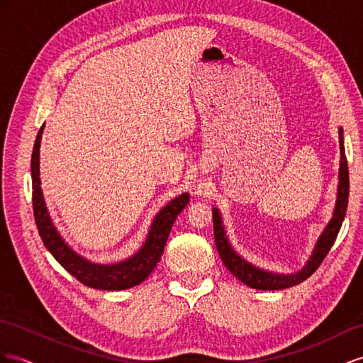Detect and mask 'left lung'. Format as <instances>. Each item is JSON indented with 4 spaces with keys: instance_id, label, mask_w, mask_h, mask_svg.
<instances>
[{
    "instance_id": "1",
    "label": "left lung",
    "mask_w": 363,
    "mask_h": 363,
    "mask_svg": "<svg viewBox=\"0 0 363 363\" xmlns=\"http://www.w3.org/2000/svg\"><path fill=\"white\" fill-rule=\"evenodd\" d=\"M343 130H339V144H340V169H339V189H337V201L334 207L333 218L328 222L327 228L323 230L318 244L314 247V252L310 257V261L302 268L299 273L294 274H273L256 268L252 264L245 262L242 257L235 253V250L230 247L222 220L216 208H213V230H215V242L219 252L222 262L228 268V272L236 276L240 282L245 285L256 288V290H284L297 284L303 282L308 279L319 265L327 257L331 250L334 240H336L339 230L342 227L343 218H345L347 207H348V196H350V173H348V162L345 156V147H343Z\"/></svg>"
}]
</instances>
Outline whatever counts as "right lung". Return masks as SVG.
<instances>
[{
	"mask_svg": "<svg viewBox=\"0 0 363 363\" xmlns=\"http://www.w3.org/2000/svg\"><path fill=\"white\" fill-rule=\"evenodd\" d=\"M43 127L35 139L30 170H32V206L33 216L36 222V228L43 239L45 248L49 250L52 256L66 268V270L75 276L81 284L96 290H125L132 288L148 277L156 264L164 253V247L169 239L170 230L173 227L174 219L189 203V193L173 199L172 202L160 211L153 220L152 228L148 231L145 244L139 252L124 262L113 265H98L91 264L82 259L77 253H73L70 247L64 242L58 231L55 230L50 216L45 208L43 199V191L40 187V143H41Z\"/></svg>",
	"mask_w": 363,
	"mask_h": 363,
	"instance_id": "obj_1",
	"label": "right lung"
}]
</instances>
